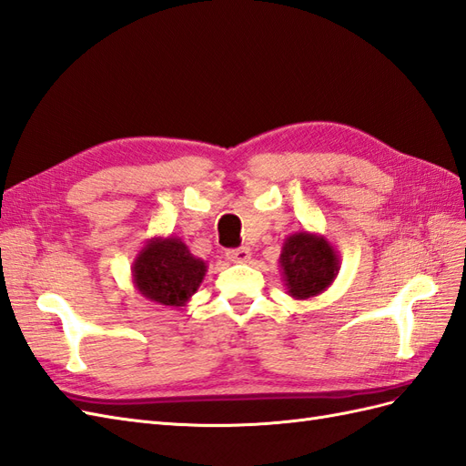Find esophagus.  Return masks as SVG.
I'll use <instances>...</instances> for the list:
<instances>
[{
    "label": "esophagus",
    "instance_id": "34e87169",
    "mask_svg": "<svg viewBox=\"0 0 466 466\" xmlns=\"http://www.w3.org/2000/svg\"><path fill=\"white\" fill-rule=\"evenodd\" d=\"M252 258V252H249V248H238V249H228L226 252V259L232 261V264H246Z\"/></svg>",
    "mask_w": 466,
    "mask_h": 466
}]
</instances>
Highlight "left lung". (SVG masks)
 I'll return each mask as SVG.
<instances>
[{"mask_svg":"<svg viewBox=\"0 0 466 466\" xmlns=\"http://www.w3.org/2000/svg\"><path fill=\"white\" fill-rule=\"evenodd\" d=\"M279 268L285 293L305 301L330 288L340 271V258L323 234L303 228L285 238Z\"/></svg>","mask_w":466,"mask_h":466,"instance_id":"left-lung-1","label":"left lung"}]
</instances>
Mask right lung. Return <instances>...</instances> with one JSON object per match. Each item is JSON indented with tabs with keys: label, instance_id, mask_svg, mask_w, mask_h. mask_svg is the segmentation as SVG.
I'll return each instance as SVG.
<instances>
[{
	"label": "right lung",
	"instance_id": "1",
	"mask_svg": "<svg viewBox=\"0 0 466 466\" xmlns=\"http://www.w3.org/2000/svg\"><path fill=\"white\" fill-rule=\"evenodd\" d=\"M207 261L190 254L177 236H153L131 264V283L146 299L165 307H185L207 276Z\"/></svg>",
	"mask_w": 466,
	"mask_h": 466
}]
</instances>
